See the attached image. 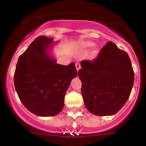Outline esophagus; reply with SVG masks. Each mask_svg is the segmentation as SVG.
<instances>
[{
	"label": "esophagus",
	"instance_id": "1",
	"mask_svg": "<svg viewBox=\"0 0 146 146\" xmlns=\"http://www.w3.org/2000/svg\"><path fill=\"white\" fill-rule=\"evenodd\" d=\"M75 67H76L77 71H78V70L81 68V65H80V63L77 62L76 64H75Z\"/></svg>",
	"mask_w": 146,
	"mask_h": 146
}]
</instances>
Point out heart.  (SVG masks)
<instances>
[{"mask_svg":"<svg viewBox=\"0 0 146 146\" xmlns=\"http://www.w3.org/2000/svg\"><path fill=\"white\" fill-rule=\"evenodd\" d=\"M84 46H86V47H93L94 46V43L91 42H85L84 44Z\"/></svg>","mask_w":146,"mask_h":146,"instance_id":"b5f03b06","label":"heart"}]
</instances>
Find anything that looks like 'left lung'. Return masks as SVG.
Returning a JSON list of instances; mask_svg holds the SVG:
<instances>
[{"instance_id":"8db88e82","label":"left lung","mask_w":146,"mask_h":146,"mask_svg":"<svg viewBox=\"0 0 146 146\" xmlns=\"http://www.w3.org/2000/svg\"><path fill=\"white\" fill-rule=\"evenodd\" d=\"M81 65L78 77L86 108L97 116L116 113L128 100L134 82L128 54L109 42L98 57L83 60Z\"/></svg>"}]
</instances>
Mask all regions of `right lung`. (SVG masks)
<instances>
[{
  "instance_id": "add662e5",
  "label": "right lung",
  "mask_w": 146,
  "mask_h": 146,
  "mask_svg": "<svg viewBox=\"0 0 146 146\" xmlns=\"http://www.w3.org/2000/svg\"><path fill=\"white\" fill-rule=\"evenodd\" d=\"M52 38L41 36L19 57L14 73L18 97L29 111L52 116L62 111L71 81L77 76L75 65H58L50 55Z\"/></svg>"
}]
</instances>
